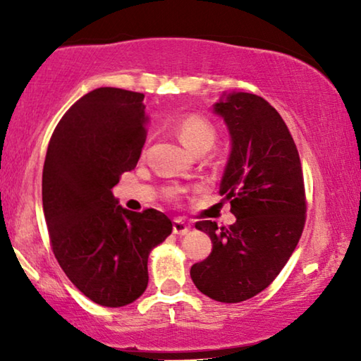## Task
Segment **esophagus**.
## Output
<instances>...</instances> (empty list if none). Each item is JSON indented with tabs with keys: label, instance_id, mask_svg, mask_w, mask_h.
Segmentation results:
<instances>
[{
	"label": "esophagus",
	"instance_id": "esophagus-1",
	"mask_svg": "<svg viewBox=\"0 0 361 361\" xmlns=\"http://www.w3.org/2000/svg\"><path fill=\"white\" fill-rule=\"evenodd\" d=\"M190 230V225H187L184 220H180V219H176L174 220V224H172V231H174L176 235H185L187 231Z\"/></svg>",
	"mask_w": 361,
	"mask_h": 361
}]
</instances>
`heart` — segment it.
Masks as SVG:
<instances>
[{
    "label": "heart",
    "instance_id": "b5f03b06",
    "mask_svg": "<svg viewBox=\"0 0 361 361\" xmlns=\"http://www.w3.org/2000/svg\"><path fill=\"white\" fill-rule=\"evenodd\" d=\"M176 131L182 145L195 154L202 151H209L216 140V128L214 123L202 115H189L182 118ZM167 195L176 197L177 190H169Z\"/></svg>",
    "mask_w": 361,
    "mask_h": 361
}]
</instances>
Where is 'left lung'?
<instances>
[{"label":"left lung","mask_w":361,"mask_h":361,"mask_svg":"<svg viewBox=\"0 0 361 361\" xmlns=\"http://www.w3.org/2000/svg\"><path fill=\"white\" fill-rule=\"evenodd\" d=\"M231 136L220 184L236 221H197L212 253L190 268L197 289L219 302H241L276 279L305 225V189L298 147L278 111L253 93H230L214 105Z\"/></svg>","instance_id":"1"}]
</instances>
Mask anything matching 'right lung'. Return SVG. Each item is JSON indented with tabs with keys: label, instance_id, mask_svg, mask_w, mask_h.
I'll list each match as a JSON object with an SVG mask.
<instances>
[{
	"label": "right lung",
	"instance_id": "1",
	"mask_svg": "<svg viewBox=\"0 0 361 361\" xmlns=\"http://www.w3.org/2000/svg\"><path fill=\"white\" fill-rule=\"evenodd\" d=\"M142 100V93L113 87L83 95L59 121L44 161L42 207L54 256L72 284L105 307L145 293L151 250L172 231L162 212L126 210L111 194L145 146Z\"/></svg>",
	"mask_w": 361,
	"mask_h": 361
}]
</instances>
